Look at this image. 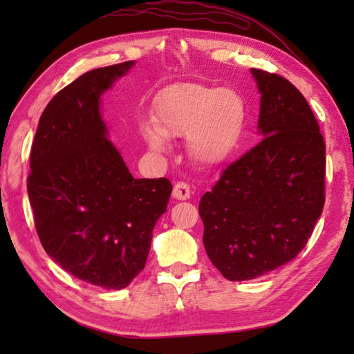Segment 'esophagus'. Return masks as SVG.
<instances>
[{
	"label": "esophagus",
	"mask_w": 354,
	"mask_h": 354,
	"mask_svg": "<svg viewBox=\"0 0 354 354\" xmlns=\"http://www.w3.org/2000/svg\"><path fill=\"white\" fill-rule=\"evenodd\" d=\"M173 196L176 200H189L190 198V187L187 183L184 181H178L173 187Z\"/></svg>",
	"instance_id": "esophagus-1"
}]
</instances>
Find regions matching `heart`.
<instances>
[{"label":"heart","instance_id":"b5f03b06","mask_svg":"<svg viewBox=\"0 0 354 354\" xmlns=\"http://www.w3.org/2000/svg\"><path fill=\"white\" fill-rule=\"evenodd\" d=\"M247 118V101L236 88L184 82L159 93L153 111L156 127H145L142 134L153 149L169 147L167 136H185L192 160L215 167L236 153Z\"/></svg>","mask_w":354,"mask_h":354}]
</instances>
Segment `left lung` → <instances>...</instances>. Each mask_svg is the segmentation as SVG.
<instances>
[{
    "label": "left lung",
    "mask_w": 354,
    "mask_h": 354,
    "mask_svg": "<svg viewBox=\"0 0 354 354\" xmlns=\"http://www.w3.org/2000/svg\"><path fill=\"white\" fill-rule=\"evenodd\" d=\"M263 139L227 165L200 201L206 253L230 281L295 259L325 206V140L306 98L286 77L251 68Z\"/></svg>",
    "instance_id": "8db88e82"
}]
</instances>
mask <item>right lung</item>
Instances as JSON below:
<instances>
[{"label":"right lung","instance_id":"1","mask_svg":"<svg viewBox=\"0 0 354 354\" xmlns=\"http://www.w3.org/2000/svg\"><path fill=\"white\" fill-rule=\"evenodd\" d=\"M134 61L91 70L56 93L31 147L28 195L41 247L77 279L123 289L143 267L171 183L136 179L106 139L101 93Z\"/></svg>","mask_w":354,"mask_h":354}]
</instances>
